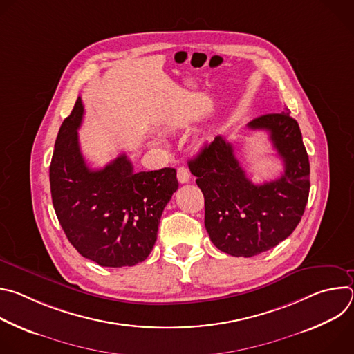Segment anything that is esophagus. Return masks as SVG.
<instances>
[{
  "mask_svg": "<svg viewBox=\"0 0 354 354\" xmlns=\"http://www.w3.org/2000/svg\"><path fill=\"white\" fill-rule=\"evenodd\" d=\"M176 176H178V180H179L180 183H186V182H189V179H190V172H189L187 168L179 167L178 171H176Z\"/></svg>",
  "mask_w": 354,
  "mask_h": 354,
  "instance_id": "1",
  "label": "esophagus"
}]
</instances>
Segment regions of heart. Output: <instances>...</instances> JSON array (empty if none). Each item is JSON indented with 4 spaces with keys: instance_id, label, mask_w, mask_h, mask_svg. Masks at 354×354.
I'll list each match as a JSON object with an SVG mask.
<instances>
[{
    "instance_id": "obj_1",
    "label": "heart",
    "mask_w": 354,
    "mask_h": 354,
    "mask_svg": "<svg viewBox=\"0 0 354 354\" xmlns=\"http://www.w3.org/2000/svg\"><path fill=\"white\" fill-rule=\"evenodd\" d=\"M156 142H161V141H160V140H156Z\"/></svg>"
}]
</instances>
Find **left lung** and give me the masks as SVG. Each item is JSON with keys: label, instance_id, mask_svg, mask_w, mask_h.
<instances>
[{"label": "left lung", "instance_id": "obj_1", "mask_svg": "<svg viewBox=\"0 0 354 354\" xmlns=\"http://www.w3.org/2000/svg\"><path fill=\"white\" fill-rule=\"evenodd\" d=\"M268 130L284 162V174L255 185L223 136L189 161L190 172L205 196V225L212 242L231 257L250 258L274 248L298 225L310 193V161L299 126L286 108L248 123Z\"/></svg>", "mask_w": 354, "mask_h": 354}]
</instances>
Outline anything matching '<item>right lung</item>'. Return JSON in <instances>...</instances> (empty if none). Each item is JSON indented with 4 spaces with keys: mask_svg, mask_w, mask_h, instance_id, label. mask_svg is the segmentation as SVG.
I'll return each mask as SVG.
<instances>
[{
    "mask_svg": "<svg viewBox=\"0 0 354 354\" xmlns=\"http://www.w3.org/2000/svg\"><path fill=\"white\" fill-rule=\"evenodd\" d=\"M82 116L78 96L59 130L50 164L56 216L84 258L105 268L134 266L154 248L162 212L179 186L176 171L134 172L124 154L102 169H91L78 141Z\"/></svg>",
    "mask_w": 354,
    "mask_h": 354,
    "instance_id": "add662e5",
    "label": "right lung"
}]
</instances>
